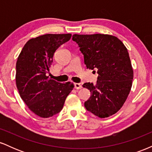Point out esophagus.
I'll list each match as a JSON object with an SVG mask.
<instances>
[{
  "label": "esophagus",
  "instance_id": "1",
  "mask_svg": "<svg viewBox=\"0 0 152 152\" xmlns=\"http://www.w3.org/2000/svg\"><path fill=\"white\" fill-rule=\"evenodd\" d=\"M74 87L76 89H81V88H82L81 84H80V83H74Z\"/></svg>",
  "mask_w": 152,
  "mask_h": 152
}]
</instances>
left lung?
<instances>
[{
    "instance_id": "obj_1",
    "label": "left lung",
    "mask_w": 152,
    "mask_h": 152,
    "mask_svg": "<svg viewBox=\"0 0 152 152\" xmlns=\"http://www.w3.org/2000/svg\"><path fill=\"white\" fill-rule=\"evenodd\" d=\"M73 41L78 43L87 69H97L99 74L95 84L83 85L91 91L85 107L99 118L112 116L123 106L132 86L134 71L127 48L108 34H74Z\"/></svg>"
}]
</instances>
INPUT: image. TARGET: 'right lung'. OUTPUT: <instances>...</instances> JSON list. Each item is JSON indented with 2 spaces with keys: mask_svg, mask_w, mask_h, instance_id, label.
Returning a JSON list of instances; mask_svg holds the SVG:
<instances>
[{
  "mask_svg": "<svg viewBox=\"0 0 152 152\" xmlns=\"http://www.w3.org/2000/svg\"><path fill=\"white\" fill-rule=\"evenodd\" d=\"M71 38V34H45L31 38L18 57L15 83L20 96L28 108L41 118L60 112L74 88L73 83H61L47 76L54 53Z\"/></svg>",
  "mask_w": 152,
  "mask_h": 152,
  "instance_id": "right-lung-1",
  "label": "right lung"
}]
</instances>
